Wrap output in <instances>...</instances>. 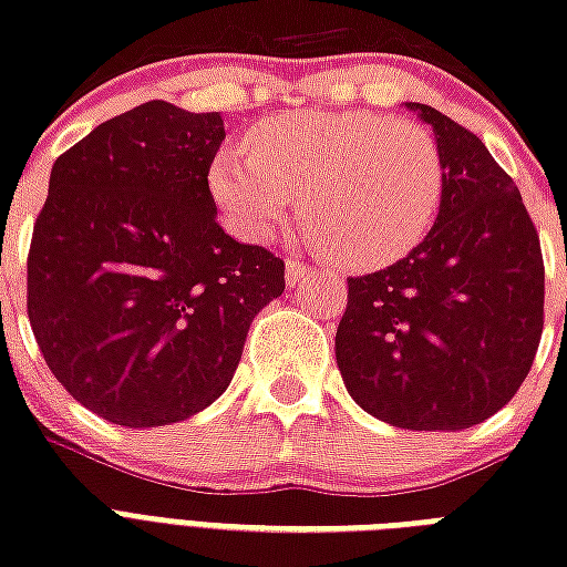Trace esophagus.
Instances as JSON below:
<instances>
[{"label": "esophagus", "mask_w": 567, "mask_h": 567, "mask_svg": "<svg viewBox=\"0 0 567 567\" xmlns=\"http://www.w3.org/2000/svg\"><path fill=\"white\" fill-rule=\"evenodd\" d=\"M306 274H309V267L302 265V261H297V258H288L285 261V282L291 285H300L302 279H306Z\"/></svg>", "instance_id": "esophagus-1"}]
</instances>
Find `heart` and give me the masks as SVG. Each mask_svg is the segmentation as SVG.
<instances>
[{
  "label": "heart",
  "mask_w": 567,
  "mask_h": 567,
  "mask_svg": "<svg viewBox=\"0 0 567 567\" xmlns=\"http://www.w3.org/2000/svg\"><path fill=\"white\" fill-rule=\"evenodd\" d=\"M208 188L244 240H267L300 208L306 235L347 267L405 258L441 212L447 164L430 128L377 111H293L214 155Z\"/></svg>",
  "instance_id": "1"
}]
</instances>
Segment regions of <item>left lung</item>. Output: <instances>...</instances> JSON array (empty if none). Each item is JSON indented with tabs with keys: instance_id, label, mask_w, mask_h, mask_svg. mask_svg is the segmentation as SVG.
Masks as SVG:
<instances>
[{
	"instance_id": "obj_1",
	"label": "left lung",
	"mask_w": 567,
	"mask_h": 567,
	"mask_svg": "<svg viewBox=\"0 0 567 567\" xmlns=\"http://www.w3.org/2000/svg\"><path fill=\"white\" fill-rule=\"evenodd\" d=\"M432 128L447 188L430 235L385 270L350 279L336 332L355 403L417 432H458L509 403L545 327V265L515 182L474 132L405 102Z\"/></svg>"
}]
</instances>
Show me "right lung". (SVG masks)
<instances>
[{
  "instance_id": "1",
  "label": "right lung",
  "mask_w": 567,
  "mask_h": 567,
  "mask_svg": "<svg viewBox=\"0 0 567 567\" xmlns=\"http://www.w3.org/2000/svg\"><path fill=\"white\" fill-rule=\"evenodd\" d=\"M217 111L153 100L96 126L49 173L31 235L29 320L49 371L105 421L146 430L229 388L285 265L226 235L208 167Z\"/></svg>"
}]
</instances>
